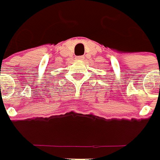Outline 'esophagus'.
<instances>
[{"mask_svg":"<svg viewBox=\"0 0 160 160\" xmlns=\"http://www.w3.org/2000/svg\"><path fill=\"white\" fill-rule=\"evenodd\" d=\"M84 58V57L83 56H78V57H76V59L77 60H82Z\"/></svg>","mask_w":160,"mask_h":160,"instance_id":"1","label":"esophagus"}]
</instances>
